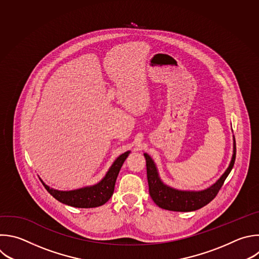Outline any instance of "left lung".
<instances>
[{
	"instance_id": "8db88e82",
	"label": "left lung",
	"mask_w": 259,
	"mask_h": 259,
	"mask_svg": "<svg viewBox=\"0 0 259 259\" xmlns=\"http://www.w3.org/2000/svg\"><path fill=\"white\" fill-rule=\"evenodd\" d=\"M233 140V156L228 168L213 185L201 191L178 190L163 184L158 176V171L154 161L147 153H144V157L146 159L149 194L154 203L160 208L171 211H193L208 204L218 195L225 180L234 166L236 158L235 137Z\"/></svg>"
}]
</instances>
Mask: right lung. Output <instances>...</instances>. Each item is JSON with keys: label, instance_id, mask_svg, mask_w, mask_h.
<instances>
[{"label": "right lung", "instance_id": "1", "mask_svg": "<svg viewBox=\"0 0 259 259\" xmlns=\"http://www.w3.org/2000/svg\"><path fill=\"white\" fill-rule=\"evenodd\" d=\"M129 153L130 151H126L122 153L119 157H117V159L109 168L108 173L106 174L104 179L93 186L83 187L71 191H60L50 188L42 182V180L40 181L47 189V191L54 198H56L58 201L64 204L78 208L98 207L105 204L112 197L119 171Z\"/></svg>", "mask_w": 259, "mask_h": 259}]
</instances>
